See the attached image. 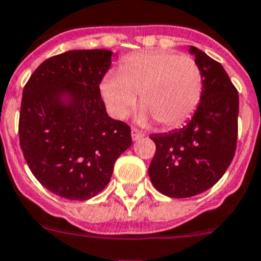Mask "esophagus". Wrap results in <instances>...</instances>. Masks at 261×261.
Masks as SVG:
<instances>
[{"label":"esophagus","mask_w":261,"mask_h":261,"mask_svg":"<svg viewBox=\"0 0 261 261\" xmlns=\"http://www.w3.org/2000/svg\"><path fill=\"white\" fill-rule=\"evenodd\" d=\"M143 136L144 135L140 132V130H137V129H135V128L132 129V140H133V141H137V140L141 139Z\"/></svg>","instance_id":"obj_1"}]
</instances>
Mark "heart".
I'll use <instances>...</instances> for the list:
<instances>
[{
	"label": "heart",
	"instance_id": "obj_1",
	"mask_svg": "<svg viewBox=\"0 0 261 261\" xmlns=\"http://www.w3.org/2000/svg\"><path fill=\"white\" fill-rule=\"evenodd\" d=\"M203 74L189 56L172 51H140L126 57L118 72L102 79L100 93L112 117L124 118L132 112L140 93L144 105L140 122L152 117L165 128H173L188 120L200 102Z\"/></svg>",
	"mask_w": 261,
	"mask_h": 261
}]
</instances>
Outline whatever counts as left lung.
Returning a JSON list of instances; mask_svg holds the SVG:
<instances>
[{
	"label": "left lung",
	"mask_w": 261,
	"mask_h": 261,
	"mask_svg": "<svg viewBox=\"0 0 261 261\" xmlns=\"http://www.w3.org/2000/svg\"><path fill=\"white\" fill-rule=\"evenodd\" d=\"M203 74V92L182 128L150 139L156 153L148 169L154 188L173 199L199 195L216 184L233 160L239 94L221 64L189 46Z\"/></svg>",
	"instance_id": "left-lung-1"
}]
</instances>
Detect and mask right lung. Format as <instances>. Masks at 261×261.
<instances>
[{"label": "right lung", "instance_id": "obj_1", "mask_svg": "<svg viewBox=\"0 0 261 261\" xmlns=\"http://www.w3.org/2000/svg\"><path fill=\"white\" fill-rule=\"evenodd\" d=\"M113 51L79 49L48 58L23 88L19 144L32 173L51 193L88 200L105 188L130 128L109 117L100 83Z\"/></svg>", "mask_w": 261, "mask_h": 261}]
</instances>
